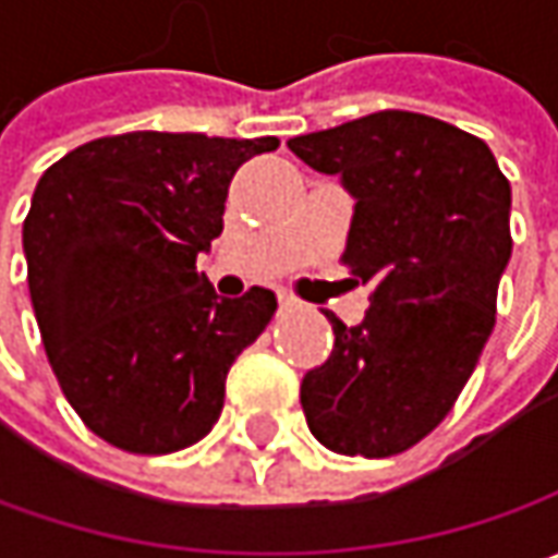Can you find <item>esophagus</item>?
<instances>
[{"label":"esophagus","instance_id":"esophagus-1","mask_svg":"<svg viewBox=\"0 0 558 558\" xmlns=\"http://www.w3.org/2000/svg\"><path fill=\"white\" fill-rule=\"evenodd\" d=\"M279 311H298V301L289 294H279Z\"/></svg>","mask_w":558,"mask_h":558}]
</instances>
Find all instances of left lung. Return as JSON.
<instances>
[{
	"label": "left lung",
	"instance_id": "obj_1",
	"mask_svg": "<svg viewBox=\"0 0 558 558\" xmlns=\"http://www.w3.org/2000/svg\"><path fill=\"white\" fill-rule=\"evenodd\" d=\"M354 198L344 264L369 311L301 381L313 438L344 457H395L450 413L494 332L512 257V192L482 140L413 111H378L289 140Z\"/></svg>",
	"mask_w": 558,
	"mask_h": 558
}]
</instances>
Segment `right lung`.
Listing matches in <instances>:
<instances>
[{"instance_id":"1","label":"right lung","mask_w":558,"mask_h":558,"mask_svg":"<svg viewBox=\"0 0 558 558\" xmlns=\"http://www.w3.org/2000/svg\"><path fill=\"white\" fill-rule=\"evenodd\" d=\"M276 136L123 133L52 163L24 220L27 286L58 385L98 438L173 453L220 418L232 360L276 294L220 298L195 257L223 232L226 192Z\"/></svg>"}]
</instances>
